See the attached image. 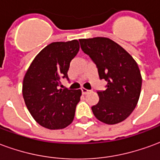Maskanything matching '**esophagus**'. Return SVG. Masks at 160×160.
<instances>
[{"mask_svg": "<svg viewBox=\"0 0 160 160\" xmlns=\"http://www.w3.org/2000/svg\"><path fill=\"white\" fill-rule=\"evenodd\" d=\"M81 92H82V94H84V95H85V94H87L89 92V90L85 89V88H82V89H81Z\"/></svg>", "mask_w": 160, "mask_h": 160, "instance_id": "obj_1", "label": "esophagus"}]
</instances>
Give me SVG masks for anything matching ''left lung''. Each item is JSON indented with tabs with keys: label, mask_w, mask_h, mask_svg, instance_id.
<instances>
[{
	"label": "left lung",
	"mask_w": 160,
	"mask_h": 160,
	"mask_svg": "<svg viewBox=\"0 0 160 160\" xmlns=\"http://www.w3.org/2000/svg\"><path fill=\"white\" fill-rule=\"evenodd\" d=\"M84 53L90 56L106 89L98 91L99 101L92 107L97 119L117 124L133 112L141 90V72L134 58L118 43L107 38L79 39Z\"/></svg>",
	"instance_id": "8db88e82"
}]
</instances>
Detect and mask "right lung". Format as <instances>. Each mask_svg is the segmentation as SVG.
<instances>
[{"mask_svg": "<svg viewBox=\"0 0 160 160\" xmlns=\"http://www.w3.org/2000/svg\"><path fill=\"white\" fill-rule=\"evenodd\" d=\"M79 49L78 40L51 42L37 55L24 77L22 93L26 107L46 128L62 129L73 122L81 91L60 88V80L68 79L70 62Z\"/></svg>", "mask_w": 160, "mask_h": 160, "instance_id": "1", "label": "right lung"}]
</instances>
